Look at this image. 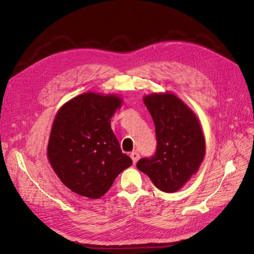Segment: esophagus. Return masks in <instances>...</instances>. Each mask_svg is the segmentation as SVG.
<instances>
[{"label": "esophagus", "mask_w": 254, "mask_h": 254, "mask_svg": "<svg viewBox=\"0 0 254 254\" xmlns=\"http://www.w3.org/2000/svg\"><path fill=\"white\" fill-rule=\"evenodd\" d=\"M130 157H131V159H132L133 164H135L137 162V160H139V158H140V155H139V152L133 151V152L130 153Z\"/></svg>", "instance_id": "34e87169"}]
</instances>
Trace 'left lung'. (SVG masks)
Returning <instances> with one entry per match:
<instances>
[{"label":"left lung","mask_w":254,"mask_h":254,"mask_svg":"<svg viewBox=\"0 0 254 254\" xmlns=\"http://www.w3.org/2000/svg\"><path fill=\"white\" fill-rule=\"evenodd\" d=\"M144 104L156 126L157 150L136 163L155 187L175 193L195 175L205 155V142L196 114L171 92L145 95Z\"/></svg>","instance_id":"obj_1"}]
</instances>
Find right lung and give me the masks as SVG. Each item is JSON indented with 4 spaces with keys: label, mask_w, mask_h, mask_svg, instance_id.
I'll use <instances>...</instances> for the list:
<instances>
[{
    "label": "right lung",
    "mask_w": 254,
    "mask_h": 254,
    "mask_svg": "<svg viewBox=\"0 0 254 254\" xmlns=\"http://www.w3.org/2000/svg\"><path fill=\"white\" fill-rule=\"evenodd\" d=\"M123 99L88 92L58 110L50 134L48 158L58 178L74 193L97 199L132 164L111 129Z\"/></svg>",
    "instance_id": "obj_1"
}]
</instances>
